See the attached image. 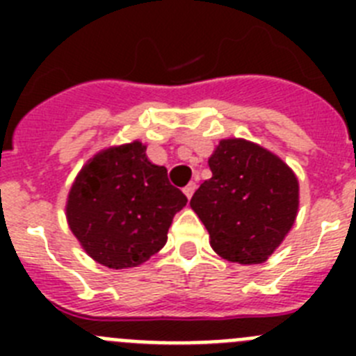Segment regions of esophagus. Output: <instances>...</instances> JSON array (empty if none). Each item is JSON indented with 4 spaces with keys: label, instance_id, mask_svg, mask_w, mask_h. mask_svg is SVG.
Here are the masks:
<instances>
[{
    "label": "esophagus",
    "instance_id": "34e87169",
    "mask_svg": "<svg viewBox=\"0 0 356 356\" xmlns=\"http://www.w3.org/2000/svg\"><path fill=\"white\" fill-rule=\"evenodd\" d=\"M194 191H196V181H191V184H187V185H185V187H184V194L188 197V200L193 197Z\"/></svg>",
    "mask_w": 356,
    "mask_h": 356
}]
</instances>
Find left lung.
I'll use <instances>...</instances> for the list:
<instances>
[{
	"label": "left lung",
	"mask_w": 356,
	"mask_h": 356,
	"mask_svg": "<svg viewBox=\"0 0 356 356\" xmlns=\"http://www.w3.org/2000/svg\"><path fill=\"white\" fill-rule=\"evenodd\" d=\"M212 178L191 209L228 262L262 264L284 242L300 209V181L284 160L246 139H222L209 159Z\"/></svg>",
	"instance_id": "1"
}]
</instances>
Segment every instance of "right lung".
I'll list each match as a JSON object with an SVG mask.
<instances>
[{
	"label": "right lung",
	"mask_w": 356,
	"mask_h": 356,
	"mask_svg": "<svg viewBox=\"0 0 356 356\" xmlns=\"http://www.w3.org/2000/svg\"><path fill=\"white\" fill-rule=\"evenodd\" d=\"M187 205L168 169L149 162L140 140L110 146L85 162L67 194L65 217L80 246L102 266L128 269L168 242L176 212Z\"/></svg>",
	"instance_id": "obj_1"
}]
</instances>
